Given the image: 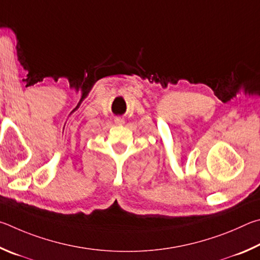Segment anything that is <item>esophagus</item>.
<instances>
[{"label": "esophagus", "instance_id": "esophagus-1", "mask_svg": "<svg viewBox=\"0 0 260 260\" xmlns=\"http://www.w3.org/2000/svg\"><path fill=\"white\" fill-rule=\"evenodd\" d=\"M114 122H115V124H117V125H122V124H124V118L115 117V120H114Z\"/></svg>", "mask_w": 260, "mask_h": 260}]
</instances>
